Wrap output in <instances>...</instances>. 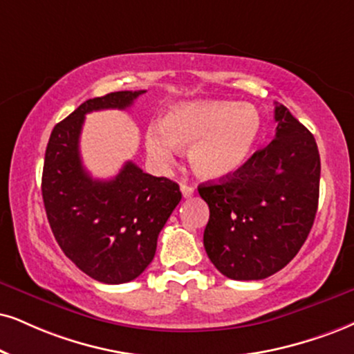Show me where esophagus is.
I'll return each instance as SVG.
<instances>
[{"instance_id": "34e87169", "label": "esophagus", "mask_w": 354, "mask_h": 354, "mask_svg": "<svg viewBox=\"0 0 354 354\" xmlns=\"http://www.w3.org/2000/svg\"><path fill=\"white\" fill-rule=\"evenodd\" d=\"M180 192H182V195H184V198H190L192 195L195 194V189L187 184H180Z\"/></svg>"}]
</instances>
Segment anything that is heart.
<instances>
[{
    "mask_svg": "<svg viewBox=\"0 0 354 354\" xmlns=\"http://www.w3.org/2000/svg\"><path fill=\"white\" fill-rule=\"evenodd\" d=\"M261 116L250 104L231 102L180 103L167 110L162 123H152L146 146L160 162L172 160L178 147H190L197 176L221 178L241 169L254 151Z\"/></svg>",
    "mask_w": 354,
    "mask_h": 354,
    "instance_id": "obj_1",
    "label": "heart"
}]
</instances>
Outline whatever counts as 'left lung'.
I'll list each match as a JSON object with an SVG mask.
<instances>
[{
    "instance_id": "obj_1",
    "label": "left lung",
    "mask_w": 354,
    "mask_h": 354,
    "mask_svg": "<svg viewBox=\"0 0 354 354\" xmlns=\"http://www.w3.org/2000/svg\"><path fill=\"white\" fill-rule=\"evenodd\" d=\"M276 138L218 184L198 185L210 208L203 246L221 274L259 281L286 268L310 233L318 208L315 138L276 103Z\"/></svg>"
}]
</instances>
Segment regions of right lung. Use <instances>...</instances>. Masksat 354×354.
<instances>
[{"label":"right lung","mask_w":354,"mask_h":354,"mask_svg":"<svg viewBox=\"0 0 354 354\" xmlns=\"http://www.w3.org/2000/svg\"><path fill=\"white\" fill-rule=\"evenodd\" d=\"M142 93L126 90L86 100L55 124L44 159L42 198L52 233L78 269L103 283L141 276L182 198L176 182L142 172L131 160L108 180L93 178L82 164L78 142L86 113L126 110Z\"/></svg>","instance_id":"obj_1"}]
</instances>
